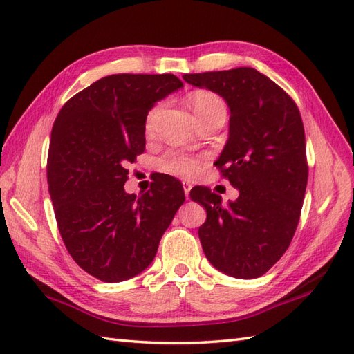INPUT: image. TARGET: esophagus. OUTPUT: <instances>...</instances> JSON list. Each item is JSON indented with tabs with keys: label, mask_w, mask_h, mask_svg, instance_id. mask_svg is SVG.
<instances>
[{
	"label": "esophagus",
	"mask_w": 354,
	"mask_h": 354,
	"mask_svg": "<svg viewBox=\"0 0 354 354\" xmlns=\"http://www.w3.org/2000/svg\"><path fill=\"white\" fill-rule=\"evenodd\" d=\"M183 189H185V195H186V198L189 200V192H191V189H192V185H191L189 182H183Z\"/></svg>",
	"instance_id": "1"
}]
</instances>
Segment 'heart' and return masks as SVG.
Instances as JSON below:
<instances>
[{
  "mask_svg": "<svg viewBox=\"0 0 354 354\" xmlns=\"http://www.w3.org/2000/svg\"><path fill=\"white\" fill-rule=\"evenodd\" d=\"M189 104L192 107L194 113L197 115L198 122H207V121H225L229 109H227L225 101L215 92L210 91H195L189 95ZM165 109V103H157L151 111L147 113L145 118V131L151 135L156 129V124ZM159 167L178 177L189 178L194 177L200 171V159L195 156H191L178 150H169L165 153L160 160Z\"/></svg>",
  "mask_w": 354,
  "mask_h": 354,
  "instance_id": "b5f03b06",
  "label": "heart"
}]
</instances>
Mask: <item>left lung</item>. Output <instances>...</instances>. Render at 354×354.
Returning a JSON list of instances; mask_svg holds the SVG:
<instances>
[{
    "instance_id": "8db88e82",
    "label": "left lung",
    "mask_w": 354,
    "mask_h": 354,
    "mask_svg": "<svg viewBox=\"0 0 354 354\" xmlns=\"http://www.w3.org/2000/svg\"><path fill=\"white\" fill-rule=\"evenodd\" d=\"M183 78L216 92L230 107L229 140L215 167L238 187L239 197L223 206L209 187L191 191L207 212L198 229L203 251L227 276L261 277L283 256L300 221L309 174L300 111L279 84L253 68Z\"/></svg>"
}]
</instances>
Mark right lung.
Masks as SVG:
<instances>
[{
	"label": "right lung",
	"mask_w": 354,
	"mask_h": 354,
	"mask_svg": "<svg viewBox=\"0 0 354 354\" xmlns=\"http://www.w3.org/2000/svg\"><path fill=\"white\" fill-rule=\"evenodd\" d=\"M172 74H113L69 98L54 121L46 180L60 236L75 263L116 283L153 262L185 203L182 183L162 174L150 191L125 194L127 165L145 150V118L182 88Z\"/></svg>",
	"instance_id": "add662e5"
}]
</instances>
